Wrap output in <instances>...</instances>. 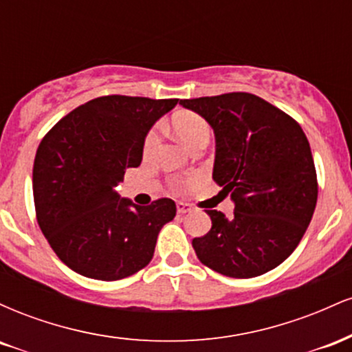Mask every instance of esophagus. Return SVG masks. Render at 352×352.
Wrapping results in <instances>:
<instances>
[{"label": "esophagus", "instance_id": "esophagus-1", "mask_svg": "<svg viewBox=\"0 0 352 352\" xmlns=\"http://www.w3.org/2000/svg\"><path fill=\"white\" fill-rule=\"evenodd\" d=\"M177 212H179L180 215H184V213L192 212V207H190L188 204H185V201H177Z\"/></svg>", "mask_w": 352, "mask_h": 352}]
</instances>
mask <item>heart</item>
Listing matches in <instances>:
<instances>
[{"instance_id": "1", "label": "heart", "mask_w": 352, "mask_h": 352, "mask_svg": "<svg viewBox=\"0 0 352 352\" xmlns=\"http://www.w3.org/2000/svg\"><path fill=\"white\" fill-rule=\"evenodd\" d=\"M172 129L187 147L201 139H210V127L207 120L195 114V112H179L172 119ZM157 142H159V129L153 127L144 140V152H152Z\"/></svg>"}]
</instances>
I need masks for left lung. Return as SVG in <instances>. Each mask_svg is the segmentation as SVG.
<instances>
[{
    "instance_id": "obj_1",
    "label": "left lung",
    "mask_w": 352,
    "mask_h": 352,
    "mask_svg": "<svg viewBox=\"0 0 352 352\" xmlns=\"http://www.w3.org/2000/svg\"><path fill=\"white\" fill-rule=\"evenodd\" d=\"M180 106L213 129V180L235 204L228 218L205 210L212 228L193 238L197 256L230 278L276 268L294 252L316 208V168L301 125L248 92L184 99Z\"/></svg>"
}]
</instances>
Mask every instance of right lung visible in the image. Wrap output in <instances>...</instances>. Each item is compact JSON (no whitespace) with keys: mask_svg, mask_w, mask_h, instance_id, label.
<instances>
[{"mask_svg":"<svg viewBox=\"0 0 352 352\" xmlns=\"http://www.w3.org/2000/svg\"><path fill=\"white\" fill-rule=\"evenodd\" d=\"M179 99L104 96L76 107L36 152V217L51 248L82 276L116 281L151 263L175 201L140 207L116 192L125 168L142 162L152 125Z\"/></svg>","mask_w":352,"mask_h":352,"instance_id":"1","label":"right lung"}]
</instances>
